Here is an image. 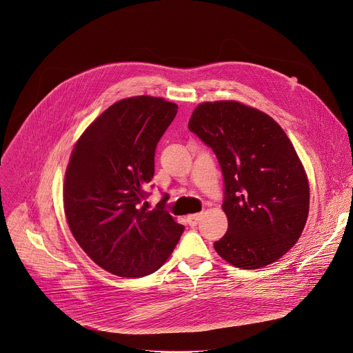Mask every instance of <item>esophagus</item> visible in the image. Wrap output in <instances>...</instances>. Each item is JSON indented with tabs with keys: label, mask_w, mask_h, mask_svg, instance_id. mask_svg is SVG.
<instances>
[{
	"label": "esophagus",
	"mask_w": 353,
	"mask_h": 353,
	"mask_svg": "<svg viewBox=\"0 0 353 353\" xmlns=\"http://www.w3.org/2000/svg\"><path fill=\"white\" fill-rule=\"evenodd\" d=\"M201 217H202V213H195V214H190V216L187 217V221H188V224H190L191 227H195V225H196V224L199 223Z\"/></svg>",
	"instance_id": "esophagus-1"
}]
</instances>
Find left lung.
Here are the masks:
<instances>
[{
  "label": "left lung",
  "instance_id": "8db88e82",
  "mask_svg": "<svg viewBox=\"0 0 353 353\" xmlns=\"http://www.w3.org/2000/svg\"><path fill=\"white\" fill-rule=\"evenodd\" d=\"M216 154L224 177L228 231L216 252L242 270L279 260L303 234L310 184L283 132L265 112L225 100L199 104L188 122Z\"/></svg>",
  "mask_w": 353,
  "mask_h": 353
}]
</instances>
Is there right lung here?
Listing matches in <instances>:
<instances>
[{
  "instance_id": "right-lung-1",
  "label": "right lung",
  "mask_w": 353,
  "mask_h": 353,
  "mask_svg": "<svg viewBox=\"0 0 353 353\" xmlns=\"http://www.w3.org/2000/svg\"><path fill=\"white\" fill-rule=\"evenodd\" d=\"M177 114L161 97L119 100L77 141L65 170L63 201L68 227L82 250L103 270L141 278L169 259L184 227L163 201L147 212L155 148Z\"/></svg>"
}]
</instances>
